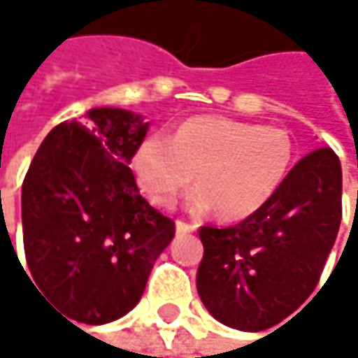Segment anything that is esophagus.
I'll return each instance as SVG.
<instances>
[{
	"instance_id": "1",
	"label": "esophagus",
	"mask_w": 358,
	"mask_h": 358,
	"mask_svg": "<svg viewBox=\"0 0 358 358\" xmlns=\"http://www.w3.org/2000/svg\"><path fill=\"white\" fill-rule=\"evenodd\" d=\"M194 230H196V226H192V224H188V222H182V220L176 222V232H178V234H190V232H194Z\"/></svg>"
}]
</instances>
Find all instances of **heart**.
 <instances>
[{
  "instance_id": "b5f03b06",
  "label": "heart",
  "mask_w": 358,
  "mask_h": 358,
  "mask_svg": "<svg viewBox=\"0 0 358 358\" xmlns=\"http://www.w3.org/2000/svg\"><path fill=\"white\" fill-rule=\"evenodd\" d=\"M292 162L290 136L273 126L226 117H190L168 141L147 136L134 151L132 168L141 190L155 205H172L190 184L188 207L213 211L228 222L261 209L284 182Z\"/></svg>"
}]
</instances>
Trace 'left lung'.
<instances>
[{"label": "left lung", "instance_id": "left-lung-1", "mask_svg": "<svg viewBox=\"0 0 358 358\" xmlns=\"http://www.w3.org/2000/svg\"><path fill=\"white\" fill-rule=\"evenodd\" d=\"M342 220V168L323 147L303 157L273 196L230 228L203 226L196 290L220 323L261 331L315 290Z\"/></svg>", "mask_w": 358, "mask_h": 358}]
</instances>
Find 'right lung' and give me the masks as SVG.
Returning <instances> with one entry per match:
<instances>
[{"instance_id": "add662e5", "label": "right lung", "mask_w": 358, "mask_h": 358, "mask_svg": "<svg viewBox=\"0 0 358 358\" xmlns=\"http://www.w3.org/2000/svg\"><path fill=\"white\" fill-rule=\"evenodd\" d=\"M147 130L141 113L89 109L87 122H62L45 136L27 172V263L72 322L101 325L134 309L174 238V222L141 196L128 168Z\"/></svg>"}]
</instances>
